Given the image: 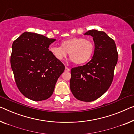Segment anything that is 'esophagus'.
<instances>
[{"label":"esophagus","instance_id":"1","mask_svg":"<svg viewBox=\"0 0 134 134\" xmlns=\"http://www.w3.org/2000/svg\"><path fill=\"white\" fill-rule=\"evenodd\" d=\"M70 70V69H69V68L65 67V71H69Z\"/></svg>","mask_w":134,"mask_h":134}]
</instances>
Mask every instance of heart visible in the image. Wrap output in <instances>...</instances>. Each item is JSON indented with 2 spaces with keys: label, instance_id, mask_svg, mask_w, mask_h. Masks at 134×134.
Here are the masks:
<instances>
[{
  "label": "heart",
  "instance_id": "1",
  "mask_svg": "<svg viewBox=\"0 0 134 134\" xmlns=\"http://www.w3.org/2000/svg\"><path fill=\"white\" fill-rule=\"evenodd\" d=\"M49 52L53 57L62 61L69 53L71 60L75 64L87 63L92 58L94 52V45L92 41L81 37H71L61 43V46H51Z\"/></svg>",
  "mask_w": 134,
  "mask_h": 134
}]
</instances>
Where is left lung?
Masks as SVG:
<instances>
[{
  "mask_svg": "<svg viewBox=\"0 0 134 134\" xmlns=\"http://www.w3.org/2000/svg\"><path fill=\"white\" fill-rule=\"evenodd\" d=\"M84 35L93 37L94 52L86 64L71 69L70 87L77 99L92 102L102 96L110 87L118 53L114 41L104 32L93 29Z\"/></svg>",
  "mask_w": 134,
  "mask_h": 134,
  "instance_id": "8db88e82",
  "label": "left lung"
}]
</instances>
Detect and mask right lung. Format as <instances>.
<instances>
[{"instance_id": "add662e5", "label": "right lung", "mask_w": 134, "mask_h": 134, "mask_svg": "<svg viewBox=\"0 0 134 134\" xmlns=\"http://www.w3.org/2000/svg\"><path fill=\"white\" fill-rule=\"evenodd\" d=\"M55 39L25 32L13 42L11 65L16 85L26 97L34 101L46 100L65 66L50 53Z\"/></svg>"}]
</instances>
